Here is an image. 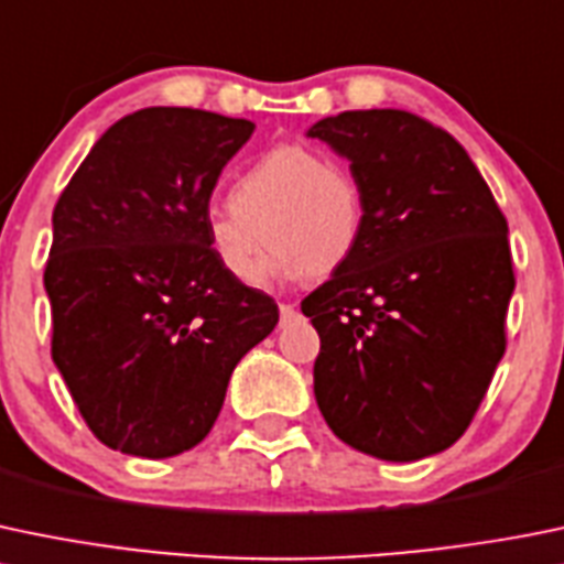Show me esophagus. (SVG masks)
<instances>
[{
    "label": "esophagus",
    "mask_w": 564,
    "mask_h": 564,
    "mask_svg": "<svg viewBox=\"0 0 564 564\" xmlns=\"http://www.w3.org/2000/svg\"><path fill=\"white\" fill-rule=\"evenodd\" d=\"M294 316H297V308H294L292 303H281V322L286 325V322H292Z\"/></svg>",
    "instance_id": "esophagus-1"
}]
</instances>
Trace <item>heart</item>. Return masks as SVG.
I'll return each instance as SVG.
<instances>
[{"label": "heart", "instance_id": "b5f03b06", "mask_svg": "<svg viewBox=\"0 0 564 564\" xmlns=\"http://www.w3.org/2000/svg\"><path fill=\"white\" fill-rule=\"evenodd\" d=\"M364 217V189L349 165L283 143L234 176L228 206L206 217V242L237 283L259 281L267 245L275 248L272 270L319 281L352 259Z\"/></svg>", "mask_w": 564, "mask_h": 564}]
</instances>
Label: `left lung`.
I'll return each instance as SVG.
<instances>
[{"instance_id":"8db88e82","label":"left lung","mask_w":564,"mask_h":564,"mask_svg":"<svg viewBox=\"0 0 564 564\" xmlns=\"http://www.w3.org/2000/svg\"><path fill=\"white\" fill-rule=\"evenodd\" d=\"M364 189L352 259L300 303L319 333L314 393L352 449L410 463L468 430L507 349V220L449 131L404 109L308 129Z\"/></svg>"}]
</instances>
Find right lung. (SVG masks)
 I'll use <instances>...</instances> for the list:
<instances>
[{
	"instance_id": "add662e5",
	"label": "right lung",
	"mask_w": 564,
	"mask_h": 564,
	"mask_svg": "<svg viewBox=\"0 0 564 564\" xmlns=\"http://www.w3.org/2000/svg\"><path fill=\"white\" fill-rule=\"evenodd\" d=\"M245 118L149 107L109 126L54 206L52 358L90 433L123 455H182L209 435L234 366L278 325L206 242Z\"/></svg>"
}]
</instances>
